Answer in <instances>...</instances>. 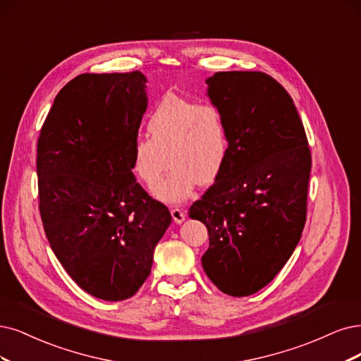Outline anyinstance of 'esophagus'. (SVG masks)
Segmentation results:
<instances>
[{
	"mask_svg": "<svg viewBox=\"0 0 361 361\" xmlns=\"http://www.w3.org/2000/svg\"><path fill=\"white\" fill-rule=\"evenodd\" d=\"M171 216H172L173 221L178 223V224L185 220V212L181 211V209H178V208H172V209H171Z\"/></svg>",
	"mask_w": 361,
	"mask_h": 361,
	"instance_id": "1",
	"label": "esophagus"
}]
</instances>
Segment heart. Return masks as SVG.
Instances as JSON below:
<instances>
[{"label": "heart", "mask_w": 361, "mask_h": 361, "mask_svg": "<svg viewBox=\"0 0 361 361\" xmlns=\"http://www.w3.org/2000/svg\"><path fill=\"white\" fill-rule=\"evenodd\" d=\"M147 135L132 145V172L153 189L169 162L168 178L154 190L166 202L188 199L196 185L214 181L229 153V132L219 105L168 93L147 120Z\"/></svg>", "instance_id": "heart-1"}]
</instances>
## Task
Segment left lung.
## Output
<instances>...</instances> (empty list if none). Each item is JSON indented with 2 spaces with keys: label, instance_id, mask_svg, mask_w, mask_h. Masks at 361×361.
Wrapping results in <instances>:
<instances>
[{
  "label": "left lung",
  "instance_id": "obj_1",
  "mask_svg": "<svg viewBox=\"0 0 361 361\" xmlns=\"http://www.w3.org/2000/svg\"><path fill=\"white\" fill-rule=\"evenodd\" d=\"M207 85L228 125L229 153L189 216L208 229V278L226 295L244 298L268 286L299 244L311 150L295 102L271 75L221 71Z\"/></svg>",
  "mask_w": 361,
  "mask_h": 361
}]
</instances>
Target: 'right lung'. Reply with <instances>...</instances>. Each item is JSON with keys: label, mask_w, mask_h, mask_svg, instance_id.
I'll use <instances>...</instances> for the list:
<instances>
[{"label": "right lung", "mask_w": 361, "mask_h": 361, "mask_svg": "<svg viewBox=\"0 0 361 361\" xmlns=\"http://www.w3.org/2000/svg\"><path fill=\"white\" fill-rule=\"evenodd\" d=\"M145 83L140 71L77 75L56 95L37 144L49 244L80 288L110 302L140 290L171 224L169 209L132 172Z\"/></svg>", "instance_id": "obj_1"}]
</instances>
